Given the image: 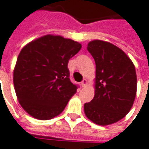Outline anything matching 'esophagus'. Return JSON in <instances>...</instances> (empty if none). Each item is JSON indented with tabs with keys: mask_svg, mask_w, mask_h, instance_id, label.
I'll use <instances>...</instances> for the list:
<instances>
[{
	"mask_svg": "<svg viewBox=\"0 0 149 149\" xmlns=\"http://www.w3.org/2000/svg\"><path fill=\"white\" fill-rule=\"evenodd\" d=\"M86 84H87V80H86V79H84V80H82V82H81V86H82V87H85Z\"/></svg>",
	"mask_w": 149,
	"mask_h": 149,
	"instance_id": "esophagus-1",
	"label": "esophagus"
}]
</instances>
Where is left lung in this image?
I'll list each match as a JSON object with an SVG mask.
<instances>
[{"mask_svg": "<svg viewBox=\"0 0 149 149\" xmlns=\"http://www.w3.org/2000/svg\"><path fill=\"white\" fill-rule=\"evenodd\" d=\"M87 49L94 58L96 76L95 96L84 103V113L97 125H111L123 118L133 107L135 67L122 49L107 42L91 41Z\"/></svg>", "mask_w": 149, "mask_h": 149, "instance_id": "left-lung-1", "label": "left lung"}]
</instances>
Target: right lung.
Listing matches in <instances>:
<instances>
[{
  "instance_id": "1",
  "label": "right lung",
  "mask_w": 149,
  "mask_h": 149,
  "mask_svg": "<svg viewBox=\"0 0 149 149\" xmlns=\"http://www.w3.org/2000/svg\"><path fill=\"white\" fill-rule=\"evenodd\" d=\"M80 49L78 42L51 35L22 49L13 83L19 102L30 115L48 120L64 111L78 88L70 81L68 63Z\"/></svg>"
}]
</instances>
